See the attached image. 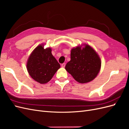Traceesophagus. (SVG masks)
Returning a JSON list of instances; mask_svg holds the SVG:
<instances>
[{
	"label": "esophagus",
	"mask_w": 129,
	"mask_h": 129,
	"mask_svg": "<svg viewBox=\"0 0 129 129\" xmlns=\"http://www.w3.org/2000/svg\"><path fill=\"white\" fill-rule=\"evenodd\" d=\"M65 66H66V63H62V64H61V67H64Z\"/></svg>",
	"instance_id": "esophagus-1"
}]
</instances>
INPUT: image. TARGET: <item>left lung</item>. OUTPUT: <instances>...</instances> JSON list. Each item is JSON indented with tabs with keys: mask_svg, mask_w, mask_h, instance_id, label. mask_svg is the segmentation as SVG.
Masks as SVG:
<instances>
[{
	"mask_svg": "<svg viewBox=\"0 0 129 129\" xmlns=\"http://www.w3.org/2000/svg\"><path fill=\"white\" fill-rule=\"evenodd\" d=\"M76 47L71 50V61L65 69L78 82L88 83L93 80L100 71L101 58L91 47Z\"/></svg>",
	"mask_w": 129,
	"mask_h": 129,
	"instance_id": "1",
	"label": "left lung"
}]
</instances>
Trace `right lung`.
I'll use <instances>...</instances> for the list:
<instances>
[{
  "mask_svg": "<svg viewBox=\"0 0 129 129\" xmlns=\"http://www.w3.org/2000/svg\"><path fill=\"white\" fill-rule=\"evenodd\" d=\"M40 45L34 49L27 62V69L33 79L41 84L47 83L60 64L53 56L50 48L44 49Z\"/></svg>",
  "mask_w": 129,
  "mask_h": 129,
  "instance_id": "add662e5",
  "label": "right lung"
}]
</instances>
